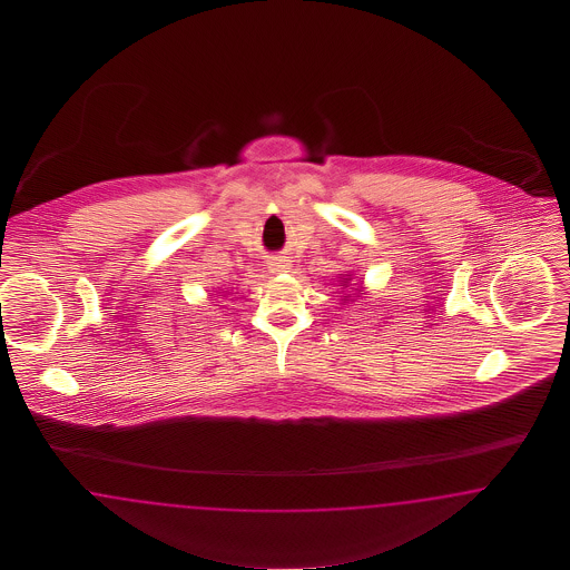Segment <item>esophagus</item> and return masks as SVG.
<instances>
[{"instance_id":"34e87169","label":"esophagus","mask_w":570,"mask_h":570,"mask_svg":"<svg viewBox=\"0 0 570 570\" xmlns=\"http://www.w3.org/2000/svg\"><path fill=\"white\" fill-rule=\"evenodd\" d=\"M267 269H269L272 274L288 272V269H291V261L286 259V257H274V259H269V263H267Z\"/></svg>"}]
</instances>
